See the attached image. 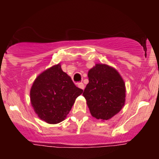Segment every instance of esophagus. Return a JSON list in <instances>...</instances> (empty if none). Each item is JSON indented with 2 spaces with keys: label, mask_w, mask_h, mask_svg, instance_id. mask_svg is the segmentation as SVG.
<instances>
[{
  "label": "esophagus",
  "mask_w": 159,
  "mask_h": 159,
  "mask_svg": "<svg viewBox=\"0 0 159 159\" xmlns=\"http://www.w3.org/2000/svg\"><path fill=\"white\" fill-rule=\"evenodd\" d=\"M78 87L79 88V89H82V90H84V84H83L82 82H79V83H78Z\"/></svg>",
  "instance_id": "34e87169"
}]
</instances>
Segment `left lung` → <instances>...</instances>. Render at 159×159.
Returning <instances> with one entry per match:
<instances>
[{"label": "left lung", "instance_id": "obj_1", "mask_svg": "<svg viewBox=\"0 0 159 159\" xmlns=\"http://www.w3.org/2000/svg\"><path fill=\"white\" fill-rule=\"evenodd\" d=\"M89 82L83 95L91 115L108 120L124 106L125 87L121 75L111 67L97 64L88 74Z\"/></svg>", "mask_w": 159, "mask_h": 159}]
</instances>
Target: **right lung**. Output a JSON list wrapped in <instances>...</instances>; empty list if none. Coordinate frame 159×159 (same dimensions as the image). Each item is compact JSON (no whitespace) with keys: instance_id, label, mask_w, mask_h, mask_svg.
<instances>
[{"instance_id":"1","label":"right lung","mask_w":159,"mask_h":159,"mask_svg":"<svg viewBox=\"0 0 159 159\" xmlns=\"http://www.w3.org/2000/svg\"><path fill=\"white\" fill-rule=\"evenodd\" d=\"M82 92L57 65L35 79L30 89V102L41 119L57 124L66 118L76 98Z\"/></svg>"}]
</instances>
